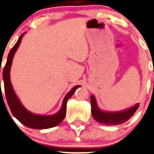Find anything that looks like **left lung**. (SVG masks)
<instances>
[{"label": "left lung", "instance_id": "1", "mask_svg": "<svg viewBox=\"0 0 154 154\" xmlns=\"http://www.w3.org/2000/svg\"><path fill=\"white\" fill-rule=\"evenodd\" d=\"M91 114L94 119L99 122L106 125H116L127 122L138 109L139 103L134 106L119 111H106L101 110L98 107L94 95H91Z\"/></svg>", "mask_w": 154, "mask_h": 154}]
</instances>
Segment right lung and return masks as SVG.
<instances>
[{
	"label": "right lung",
	"instance_id": "right-lung-1",
	"mask_svg": "<svg viewBox=\"0 0 154 154\" xmlns=\"http://www.w3.org/2000/svg\"><path fill=\"white\" fill-rule=\"evenodd\" d=\"M25 34L26 32H24L19 37L17 43L10 50L7 57V61H6V63L5 65L4 71H3V79H4V90L6 101H7L13 116L19 122H21L26 127L33 129L51 128L59 125L63 120L65 116H66V105H67L68 100L71 97H72L75 90L79 88L80 85H76V86L73 87L70 91L68 92V94L65 96L63 100L60 109L56 114H52V115H42V114H34L27 110L16 95L10 80V70L13 57L20 46L23 37Z\"/></svg>",
	"mask_w": 154,
	"mask_h": 154
}]
</instances>
